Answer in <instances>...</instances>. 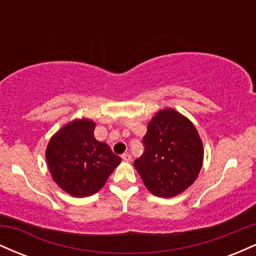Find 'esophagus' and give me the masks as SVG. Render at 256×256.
I'll return each mask as SVG.
<instances>
[{
  "instance_id": "34e87169",
  "label": "esophagus",
  "mask_w": 256,
  "mask_h": 256,
  "mask_svg": "<svg viewBox=\"0 0 256 256\" xmlns=\"http://www.w3.org/2000/svg\"><path fill=\"white\" fill-rule=\"evenodd\" d=\"M122 160H124V161H131V154H130V152H124V154H122Z\"/></svg>"
}]
</instances>
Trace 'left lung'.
<instances>
[{
    "label": "left lung",
    "mask_w": 256,
    "mask_h": 256,
    "mask_svg": "<svg viewBox=\"0 0 256 256\" xmlns=\"http://www.w3.org/2000/svg\"><path fill=\"white\" fill-rule=\"evenodd\" d=\"M142 144L144 152L134 164L155 196H177L198 178L204 160L201 138L192 122L178 112H158Z\"/></svg>",
    "instance_id": "1"
}]
</instances>
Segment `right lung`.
Here are the masks:
<instances>
[{
	"label": "right lung",
	"instance_id": "right-lung-1",
	"mask_svg": "<svg viewBox=\"0 0 256 256\" xmlns=\"http://www.w3.org/2000/svg\"><path fill=\"white\" fill-rule=\"evenodd\" d=\"M95 124L74 120L52 138L46 162L56 184L76 198L94 195L122 161L106 143L94 136Z\"/></svg>",
	"mask_w": 256,
	"mask_h": 256
}]
</instances>
